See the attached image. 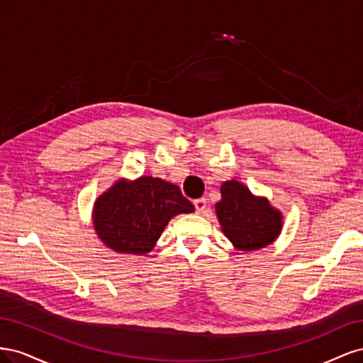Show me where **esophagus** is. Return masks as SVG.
I'll return each mask as SVG.
<instances>
[{"mask_svg":"<svg viewBox=\"0 0 363 363\" xmlns=\"http://www.w3.org/2000/svg\"><path fill=\"white\" fill-rule=\"evenodd\" d=\"M194 206H195V208H196V212L201 213V212H204V211H206L207 200H206V199H199V200H195V201H194Z\"/></svg>","mask_w":363,"mask_h":363,"instance_id":"obj_1","label":"esophagus"}]
</instances>
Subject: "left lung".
Returning <instances> with one entry per match:
<instances>
[{
    "mask_svg": "<svg viewBox=\"0 0 363 363\" xmlns=\"http://www.w3.org/2000/svg\"><path fill=\"white\" fill-rule=\"evenodd\" d=\"M223 200L216 204V215L223 232L242 251H255L269 245L280 233L281 215L265 199H256L239 182L221 186Z\"/></svg>",
    "mask_w": 363,
    "mask_h": 363,
    "instance_id": "obj_1",
    "label": "left lung"
}]
</instances>
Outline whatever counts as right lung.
I'll return each instance as SVG.
<instances>
[{
    "label": "right lung",
    "instance_id": "1",
    "mask_svg": "<svg viewBox=\"0 0 363 363\" xmlns=\"http://www.w3.org/2000/svg\"><path fill=\"white\" fill-rule=\"evenodd\" d=\"M179 186L155 177L118 182L95 203L94 224L103 242L118 252L145 255L179 213L194 212Z\"/></svg>",
    "mask_w": 363,
    "mask_h": 363
}]
</instances>
